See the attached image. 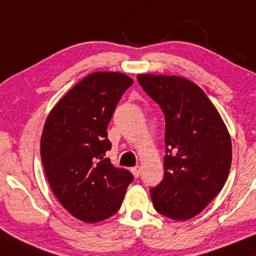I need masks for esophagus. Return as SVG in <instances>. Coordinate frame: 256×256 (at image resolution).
<instances>
[{
    "instance_id": "1",
    "label": "esophagus",
    "mask_w": 256,
    "mask_h": 256,
    "mask_svg": "<svg viewBox=\"0 0 256 256\" xmlns=\"http://www.w3.org/2000/svg\"><path fill=\"white\" fill-rule=\"evenodd\" d=\"M131 173L134 175V178L140 176V166H136V167L131 168Z\"/></svg>"
}]
</instances>
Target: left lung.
Returning <instances> with one entry per match:
<instances>
[{
  "mask_svg": "<svg viewBox=\"0 0 256 256\" xmlns=\"http://www.w3.org/2000/svg\"><path fill=\"white\" fill-rule=\"evenodd\" d=\"M166 118L164 176L150 190L155 210L172 220L196 216L226 184L232 140L202 88L178 76L138 75Z\"/></svg>",
  "mask_w": 256,
  "mask_h": 256,
  "instance_id": "obj_1",
  "label": "left lung"
}]
</instances>
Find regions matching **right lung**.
I'll return each mask as SVG.
<instances>
[{
    "label": "right lung",
    "instance_id": "right-lung-1",
    "mask_svg": "<svg viewBox=\"0 0 256 256\" xmlns=\"http://www.w3.org/2000/svg\"><path fill=\"white\" fill-rule=\"evenodd\" d=\"M132 78L119 72H94L62 98L46 119L40 155L52 192L74 217L87 223L106 220L122 206L134 181L114 167L106 152L116 107Z\"/></svg>",
    "mask_w": 256,
    "mask_h": 256
}]
</instances>
